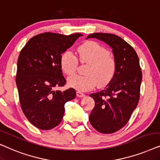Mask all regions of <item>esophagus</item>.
I'll return each mask as SVG.
<instances>
[{
	"instance_id": "esophagus-1",
	"label": "esophagus",
	"mask_w": 160,
	"mask_h": 160,
	"mask_svg": "<svg viewBox=\"0 0 160 160\" xmlns=\"http://www.w3.org/2000/svg\"><path fill=\"white\" fill-rule=\"evenodd\" d=\"M77 96H78V97L81 98V97H84L86 95H85L84 93H82V92H80V91H77Z\"/></svg>"
}]
</instances>
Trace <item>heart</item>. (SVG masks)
Here are the masks:
<instances>
[{"instance_id": "b5f03b06", "label": "heart", "mask_w": 160, "mask_h": 160, "mask_svg": "<svg viewBox=\"0 0 160 160\" xmlns=\"http://www.w3.org/2000/svg\"><path fill=\"white\" fill-rule=\"evenodd\" d=\"M78 58L82 63H88L86 75L72 76L68 79L69 86L79 91L93 89L97 83L103 86L109 83L113 78L116 69L114 57L101 44L89 41L80 45L77 50ZM61 67L67 75L75 73L78 67V58L72 51L67 50L61 56Z\"/></svg>"}]
</instances>
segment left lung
<instances>
[{
  "mask_svg": "<svg viewBox=\"0 0 160 160\" xmlns=\"http://www.w3.org/2000/svg\"><path fill=\"white\" fill-rule=\"evenodd\" d=\"M109 44L116 63L113 78L105 89L91 93L95 106L89 121L99 132L110 134L123 128L128 122L140 99L142 71L135 50L118 36L94 33L87 37Z\"/></svg>",
  "mask_w": 160,
  "mask_h": 160,
  "instance_id": "obj_1",
  "label": "left lung"
}]
</instances>
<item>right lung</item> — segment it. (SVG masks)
Segmentation results:
<instances>
[{
  "instance_id": "obj_1",
  "label": "right lung",
  "mask_w": 160,
  "mask_h": 160,
  "mask_svg": "<svg viewBox=\"0 0 160 160\" xmlns=\"http://www.w3.org/2000/svg\"><path fill=\"white\" fill-rule=\"evenodd\" d=\"M81 33L69 36L45 32L32 37L20 51L16 84L23 113L33 126L48 130L58 126L64 113V105L75 98L76 91L64 86L61 56Z\"/></svg>"
}]
</instances>
